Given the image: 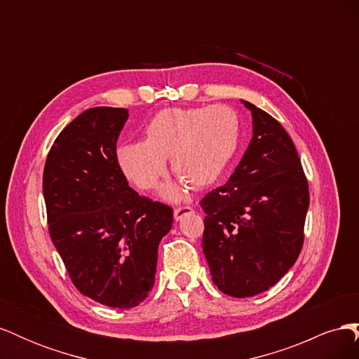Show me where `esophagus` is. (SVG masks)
<instances>
[{"label": "esophagus", "mask_w": 359, "mask_h": 359, "mask_svg": "<svg viewBox=\"0 0 359 359\" xmlns=\"http://www.w3.org/2000/svg\"><path fill=\"white\" fill-rule=\"evenodd\" d=\"M191 212H193V208H191V206L186 205V206H177L175 211H173V215H175V220H181L184 215L191 214Z\"/></svg>", "instance_id": "obj_1"}]
</instances>
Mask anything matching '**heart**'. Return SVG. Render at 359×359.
<instances>
[{"label": "heart", "mask_w": 359, "mask_h": 359, "mask_svg": "<svg viewBox=\"0 0 359 359\" xmlns=\"http://www.w3.org/2000/svg\"><path fill=\"white\" fill-rule=\"evenodd\" d=\"M240 132V118L226 104L165 109L145 127L144 142L118 148V163L142 190L157 186L168 158L173 175L191 189H203L220 177L233 157ZM165 196L180 201L184 189L169 186Z\"/></svg>", "instance_id": "heart-1"}]
</instances>
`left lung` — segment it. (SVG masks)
<instances>
[{
	"mask_svg": "<svg viewBox=\"0 0 359 359\" xmlns=\"http://www.w3.org/2000/svg\"><path fill=\"white\" fill-rule=\"evenodd\" d=\"M253 139L224 186L201 201L214 285L235 298L273 287L297 262L310 203L297 148L276 118L244 102Z\"/></svg>",
	"mask_w": 359,
	"mask_h": 359,
	"instance_id": "1",
	"label": "left lung"
}]
</instances>
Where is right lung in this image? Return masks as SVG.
Listing matches in <instances>:
<instances>
[{"mask_svg": "<svg viewBox=\"0 0 359 359\" xmlns=\"http://www.w3.org/2000/svg\"><path fill=\"white\" fill-rule=\"evenodd\" d=\"M124 107L82 112L53 142L43 170L50 240L82 295L114 309L139 306L154 286L169 205L128 186L116 140Z\"/></svg>", "mask_w": 359, "mask_h": 359, "instance_id": "right-lung-1", "label": "right lung"}]
</instances>
